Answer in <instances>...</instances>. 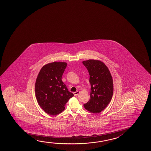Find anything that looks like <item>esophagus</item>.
<instances>
[{
  "label": "esophagus",
  "mask_w": 151,
  "mask_h": 151,
  "mask_svg": "<svg viewBox=\"0 0 151 151\" xmlns=\"http://www.w3.org/2000/svg\"><path fill=\"white\" fill-rule=\"evenodd\" d=\"M79 93H80L79 91H76V92H74V96H76L78 95L79 94Z\"/></svg>",
  "instance_id": "1"
}]
</instances>
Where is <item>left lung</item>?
<instances>
[{
	"mask_svg": "<svg viewBox=\"0 0 151 151\" xmlns=\"http://www.w3.org/2000/svg\"><path fill=\"white\" fill-rule=\"evenodd\" d=\"M83 64L89 74L91 97L84 107L89 111L98 114L102 111L111 100L114 85L108 68L100 60H89Z\"/></svg>",
	"mask_w": 151,
	"mask_h": 151,
	"instance_id": "obj_1",
	"label": "left lung"
}]
</instances>
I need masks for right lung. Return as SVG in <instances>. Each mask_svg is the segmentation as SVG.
I'll use <instances>...</instances> for the list:
<instances>
[{
    "mask_svg": "<svg viewBox=\"0 0 151 151\" xmlns=\"http://www.w3.org/2000/svg\"><path fill=\"white\" fill-rule=\"evenodd\" d=\"M67 65L65 62H58L47 64L37 75L35 85L36 98L40 106L49 114H60L67 101L74 96L62 80Z\"/></svg>",
    "mask_w": 151,
    "mask_h": 151,
    "instance_id": "1",
    "label": "right lung"
}]
</instances>
